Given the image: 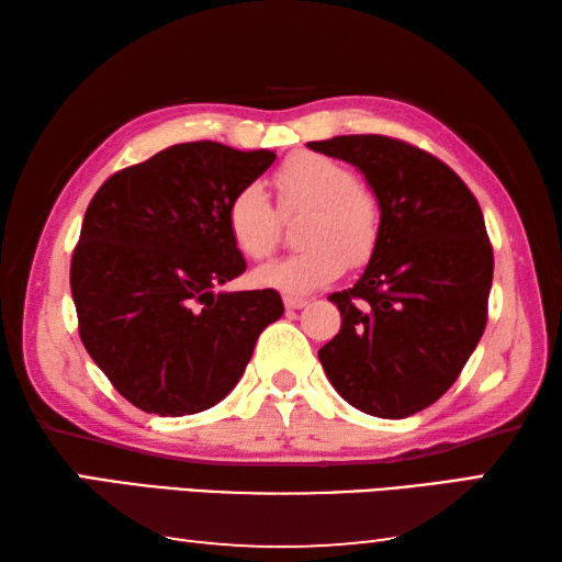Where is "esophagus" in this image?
Here are the masks:
<instances>
[{
    "instance_id": "esophagus-1",
    "label": "esophagus",
    "mask_w": 562,
    "mask_h": 562,
    "mask_svg": "<svg viewBox=\"0 0 562 562\" xmlns=\"http://www.w3.org/2000/svg\"><path fill=\"white\" fill-rule=\"evenodd\" d=\"M284 307H288V310H302V307H307V300L292 297V294H284Z\"/></svg>"
}]
</instances>
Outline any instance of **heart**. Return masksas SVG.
I'll return each instance as SVG.
<instances>
[{"label": "heart", "instance_id": "obj_1", "mask_svg": "<svg viewBox=\"0 0 562 562\" xmlns=\"http://www.w3.org/2000/svg\"><path fill=\"white\" fill-rule=\"evenodd\" d=\"M280 211L310 207L300 223L304 245L290 258L262 265L255 280L268 288L310 294L345 274L347 265L369 260L382 227V207L374 193L357 186L355 170L322 154H294L274 170ZM225 225L245 258L262 260L280 240V215L268 190L247 183L225 207Z\"/></svg>", "mask_w": 562, "mask_h": 562}]
</instances>
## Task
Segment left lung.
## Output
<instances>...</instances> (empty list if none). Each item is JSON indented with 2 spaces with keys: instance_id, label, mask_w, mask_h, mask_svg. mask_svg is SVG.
<instances>
[{
  "instance_id": "1",
  "label": "left lung",
  "mask_w": 562,
  "mask_h": 562,
  "mask_svg": "<svg viewBox=\"0 0 562 562\" xmlns=\"http://www.w3.org/2000/svg\"><path fill=\"white\" fill-rule=\"evenodd\" d=\"M307 146L357 166L382 207L364 274L329 294L341 329L319 361L359 412L406 418L449 392L486 329L493 250L481 205L443 160L404 140Z\"/></svg>"
}]
</instances>
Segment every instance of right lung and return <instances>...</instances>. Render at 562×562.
<instances>
[{
	"instance_id": "1",
	"label": "right lung",
	"mask_w": 562,
	"mask_h": 562,
	"mask_svg": "<svg viewBox=\"0 0 562 562\" xmlns=\"http://www.w3.org/2000/svg\"><path fill=\"white\" fill-rule=\"evenodd\" d=\"M272 150L195 140L123 168L91 198L71 258L83 347L133 406L198 414L240 382L284 304L274 290L225 292L245 258L225 207L272 166Z\"/></svg>"
}]
</instances>
